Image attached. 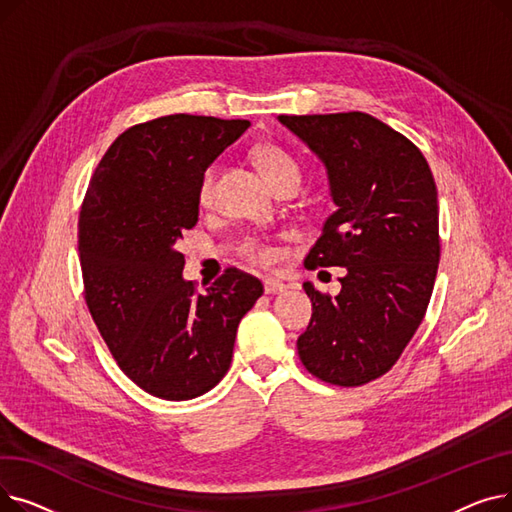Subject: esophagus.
<instances>
[{"mask_svg": "<svg viewBox=\"0 0 512 512\" xmlns=\"http://www.w3.org/2000/svg\"><path fill=\"white\" fill-rule=\"evenodd\" d=\"M263 288H265V292L267 294H280V292H286V284L284 282H280V280H272V278H267L265 282H263Z\"/></svg>", "mask_w": 512, "mask_h": 512, "instance_id": "esophagus-1", "label": "esophagus"}]
</instances>
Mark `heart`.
Returning <instances> with one entry per match:
<instances>
[{
  "label": "heart",
  "instance_id": "heart-1",
  "mask_svg": "<svg viewBox=\"0 0 512 512\" xmlns=\"http://www.w3.org/2000/svg\"><path fill=\"white\" fill-rule=\"evenodd\" d=\"M253 157L257 161V166L261 168V172L265 174V178L270 180V184L276 188V191H280V188H286V186H299L301 166H299V161L294 159V155L290 151H286L284 147L274 145V143H261L253 149ZM213 184H215V168L209 166L203 172V176L199 180V188H197V197L201 203H207L211 199ZM240 251L249 261L259 263V265H267L274 261V251L257 238L245 240V245H242Z\"/></svg>",
  "mask_w": 512,
  "mask_h": 512
}]
</instances>
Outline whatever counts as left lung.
I'll list each match as a JSON object with an SVG mask.
<instances>
[{
    "label": "left lung",
    "mask_w": 512,
    "mask_h": 512,
    "mask_svg": "<svg viewBox=\"0 0 512 512\" xmlns=\"http://www.w3.org/2000/svg\"><path fill=\"white\" fill-rule=\"evenodd\" d=\"M328 170L336 211L305 259L344 267L336 297L311 282L297 348L321 382L363 386L392 369L417 332L440 263L438 191L423 153L363 112L278 116Z\"/></svg>",
    "instance_id": "obj_1"
}]
</instances>
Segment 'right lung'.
<instances>
[{"mask_svg":"<svg viewBox=\"0 0 512 512\" xmlns=\"http://www.w3.org/2000/svg\"><path fill=\"white\" fill-rule=\"evenodd\" d=\"M249 126L191 114L130 126L101 157L80 207L91 317L120 369L157 398H197L218 384L240 319L263 294L236 267L197 292L176 251L199 220L203 172Z\"/></svg>","mask_w":512,"mask_h":512,"instance_id":"right-lung-1","label":"right lung"}]
</instances>
